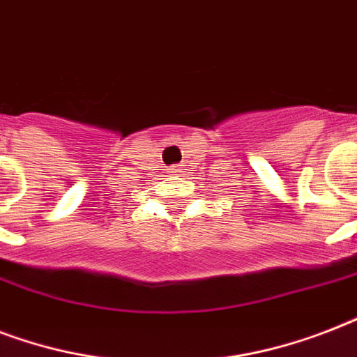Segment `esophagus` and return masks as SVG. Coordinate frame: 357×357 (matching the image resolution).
Returning <instances> with one entry per match:
<instances>
[{"instance_id":"1","label":"esophagus","mask_w":357,"mask_h":357,"mask_svg":"<svg viewBox=\"0 0 357 357\" xmlns=\"http://www.w3.org/2000/svg\"><path fill=\"white\" fill-rule=\"evenodd\" d=\"M170 172H172L174 176H181V174L185 172V168L181 167V165H178V167H172V168H170Z\"/></svg>"}]
</instances>
